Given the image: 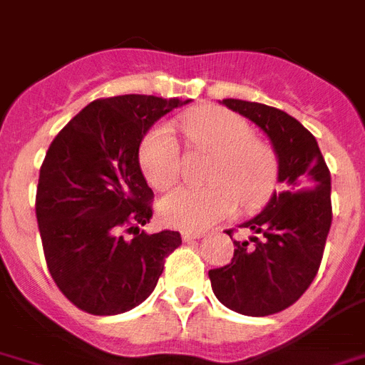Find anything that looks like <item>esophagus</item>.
Instances as JSON below:
<instances>
[{"label": "esophagus", "mask_w": 365, "mask_h": 365, "mask_svg": "<svg viewBox=\"0 0 365 365\" xmlns=\"http://www.w3.org/2000/svg\"><path fill=\"white\" fill-rule=\"evenodd\" d=\"M180 237H182V240H185V242H188V240L201 239V237H205V233H203V231H190V230H186V231H182V233H180Z\"/></svg>", "instance_id": "obj_1"}]
</instances>
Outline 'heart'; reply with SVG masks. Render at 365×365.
Here are the masks:
<instances>
[{
    "label": "heart",
    "mask_w": 365,
    "mask_h": 365,
    "mask_svg": "<svg viewBox=\"0 0 365 365\" xmlns=\"http://www.w3.org/2000/svg\"><path fill=\"white\" fill-rule=\"evenodd\" d=\"M182 132L195 149L215 155L207 186H180L162 197L158 215L168 225L203 230L230 216L237 195L244 205L264 197L274 179V158L252 138L248 123L224 108L203 106L185 117ZM140 164L149 185L170 188L179 177V145L173 132L160 125L143 138Z\"/></svg>",
    "instance_id": "obj_1"
}]
</instances>
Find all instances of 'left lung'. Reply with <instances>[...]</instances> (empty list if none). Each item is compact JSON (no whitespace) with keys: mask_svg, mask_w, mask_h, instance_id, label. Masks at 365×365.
<instances>
[{"mask_svg":"<svg viewBox=\"0 0 365 365\" xmlns=\"http://www.w3.org/2000/svg\"><path fill=\"white\" fill-rule=\"evenodd\" d=\"M222 104L269 138L279 186L259 215L240 224L252 235L233 240L231 263L209 270L210 285L225 308L264 317L297 302L317 274L332 224L330 171L317 140L289 113L239 98Z\"/></svg>","mask_w":365,"mask_h":365,"instance_id":"left-lung-1","label":"left lung"}]
</instances>
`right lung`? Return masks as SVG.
<instances>
[{
  "instance_id": "right-lung-1",
  "label": "right lung",
  "mask_w": 365,
  "mask_h": 365,
  "mask_svg": "<svg viewBox=\"0 0 365 365\" xmlns=\"http://www.w3.org/2000/svg\"><path fill=\"white\" fill-rule=\"evenodd\" d=\"M190 101L121 95L87 104L65 125L41 165L37 222L48 270L74 306L117 315L156 287L177 231H140L153 216L140 168L143 135ZM134 232L125 240L120 231Z\"/></svg>"
}]
</instances>
